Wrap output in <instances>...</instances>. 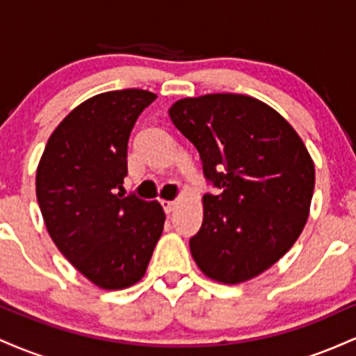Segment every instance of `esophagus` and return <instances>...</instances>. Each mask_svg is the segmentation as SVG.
Listing matches in <instances>:
<instances>
[{"label":"esophagus","instance_id":"esophagus-1","mask_svg":"<svg viewBox=\"0 0 356 356\" xmlns=\"http://www.w3.org/2000/svg\"><path fill=\"white\" fill-rule=\"evenodd\" d=\"M162 207H164V211L167 212V214H170L175 209V206H177V202L175 201H161Z\"/></svg>","mask_w":356,"mask_h":356}]
</instances>
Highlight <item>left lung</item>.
<instances>
[{"mask_svg": "<svg viewBox=\"0 0 356 356\" xmlns=\"http://www.w3.org/2000/svg\"><path fill=\"white\" fill-rule=\"evenodd\" d=\"M172 124L194 144L220 194L202 197L191 238L199 269L222 284L259 276L300 238L309 216L314 164L296 130L264 102L239 93L177 100Z\"/></svg>", "mask_w": 356, "mask_h": 356, "instance_id": "1", "label": "left lung"}]
</instances>
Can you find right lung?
I'll return each mask as SVG.
<instances>
[{
  "label": "right lung",
  "mask_w": 356,
  "mask_h": 356,
  "mask_svg": "<svg viewBox=\"0 0 356 356\" xmlns=\"http://www.w3.org/2000/svg\"><path fill=\"white\" fill-rule=\"evenodd\" d=\"M157 95L99 93L53 130L36 169V199L48 234L72 266L102 289L138 283L164 231L157 201L115 194L127 175V144Z\"/></svg>",
  "instance_id": "right-lung-1"
}]
</instances>
